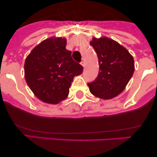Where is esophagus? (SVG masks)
Returning <instances> with one entry per match:
<instances>
[{
	"label": "esophagus",
	"mask_w": 157,
	"mask_h": 157,
	"mask_svg": "<svg viewBox=\"0 0 157 157\" xmlns=\"http://www.w3.org/2000/svg\"><path fill=\"white\" fill-rule=\"evenodd\" d=\"M80 64H82V66H83V67H85V61H84V60H82V61L81 62H80Z\"/></svg>",
	"instance_id": "obj_1"
}]
</instances>
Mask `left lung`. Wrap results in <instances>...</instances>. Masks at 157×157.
<instances>
[{
	"label": "left lung",
	"instance_id": "left-lung-1",
	"mask_svg": "<svg viewBox=\"0 0 157 157\" xmlns=\"http://www.w3.org/2000/svg\"><path fill=\"white\" fill-rule=\"evenodd\" d=\"M90 44L97 54L99 64L97 77L87 83L90 93L103 99L115 97L134 74V58L127 49L109 38H93Z\"/></svg>",
	"mask_w": 157,
	"mask_h": 157
}]
</instances>
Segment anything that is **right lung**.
Wrapping results in <instances>:
<instances>
[{
	"label": "right lung",
	"mask_w": 157,
	"mask_h": 157,
	"mask_svg": "<svg viewBox=\"0 0 157 157\" xmlns=\"http://www.w3.org/2000/svg\"><path fill=\"white\" fill-rule=\"evenodd\" d=\"M65 39H46L35 47L24 64L28 86L40 100L57 104L66 99L71 82L83 67L66 49Z\"/></svg>",
	"instance_id": "add662e5"
}]
</instances>
